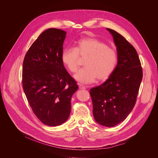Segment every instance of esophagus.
Instances as JSON below:
<instances>
[{
  "label": "esophagus",
  "mask_w": 158,
  "mask_h": 158,
  "mask_svg": "<svg viewBox=\"0 0 158 158\" xmlns=\"http://www.w3.org/2000/svg\"><path fill=\"white\" fill-rule=\"evenodd\" d=\"M79 88L80 89H86V86H83L82 85H79Z\"/></svg>",
  "instance_id": "esophagus-1"
}]
</instances>
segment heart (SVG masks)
<instances>
[{"instance_id": "1", "label": "heart", "mask_w": 158, "mask_h": 158, "mask_svg": "<svg viewBox=\"0 0 158 158\" xmlns=\"http://www.w3.org/2000/svg\"><path fill=\"white\" fill-rule=\"evenodd\" d=\"M61 61L72 73H75L79 66V58L84 59L85 67L74 76L79 82L88 84L97 79L99 81L108 79L116 69L118 55L115 49L107 46L104 42L93 37L79 40L74 48H66L61 53Z\"/></svg>"}]
</instances>
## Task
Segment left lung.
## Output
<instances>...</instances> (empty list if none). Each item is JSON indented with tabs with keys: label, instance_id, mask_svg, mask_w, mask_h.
Masks as SVG:
<instances>
[{
	"label": "left lung",
	"instance_id": "8db88e82",
	"mask_svg": "<svg viewBox=\"0 0 158 158\" xmlns=\"http://www.w3.org/2000/svg\"><path fill=\"white\" fill-rule=\"evenodd\" d=\"M117 47L118 63L112 76L89 93L95 121L112 127L123 121L133 109L139 93L143 72L135 48L123 35L107 28Z\"/></svg>",
	"mask_w": 158,
	"mask_h": 158
}]
</instances>
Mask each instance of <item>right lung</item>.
Here are the masks:
<instances>
[{"label": "right lung", "mask_w": 158, "mask_h": 158, "mask_svg": "<svg viewBox=\"0 0 158 158\" xmlns=\"http://www.w3.org/2000/svg\"><path fill=\"white\" fill-rule=\"evenodd\" d=\"M65 35L61 29L44 31L30 47L23 64L22 86L30 106L49 127L67 120L71 98L78 89L61 61Z\"/></svg>", "instance_id": "add662e5"}]
</instances>
